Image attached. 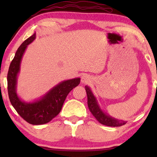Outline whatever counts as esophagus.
<instances>
[{"label":"esophagus","instance_id":"esophagus-1","mask_svg":"<svg viewBox=\"0 0 157 157\" xmlns=\"http://www.w3.org/2000/svg\"><path fill=\"white\" fill-rule=\"evenodd\" d=\"M81 81L83 83H88L91 81V77L88 74H83V76H81Z\"/></svg>","mask_w":157,"mask_h":157}]
</instances>
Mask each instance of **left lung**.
I'll use <instances>...</instances> for the list:
<instances>
[{
	"label": "left lung",
	"instance_id": "1",
	"mask_svg": "<svg viewBox=\"0 0 157 157\" xmlns=\"http://www.w3.org/2000/svg\"><path fill=\"white\" fill-rule=\"evenodd\" d=\"M85 89L87 94L88 106H89V110L99 123L108 126H113V127L121 126L126 123V121L115 119V118L111 117L110 115L107 114L106 113L103 111L102 109H101L99 104H98L96 96L94 95L90 87L86 86Z\"/></svg>",
	"mask_w": 157,
	"mask_h": 157
}]
</instances>
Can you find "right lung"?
<instances>
[{
    "instance_id": "obj_1",
    "label": "right lung",
    "mask_w": 157,
    "mask_h": 157,
    "mask_svg": "<svg viewBox=\"0 0 157 157\" xmlns=\"http://www.w3.org/2000/svg\"><path fill=\"white\" fill-rule=\"evenodd\" d=\"M34 33L19 46L10 64L7 81L10 101L19 115L33 125L46 124L56 117L61 110L66 96L80 83V78L63 81L51 89L42 97L31 102L21 100L16 92L17 78L20 72L21 60L28 46L35 40Z\"/></svg>"
}]
</instances>
